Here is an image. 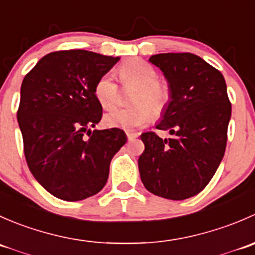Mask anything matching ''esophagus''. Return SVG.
I'll return each instance as SVG.
<instances>
[{
    "mask_svg": "<svg viewBox=\"0 0 255 255\" xmlns=\"http://www.w3.org/2000/svg\"><path fill=\"white\" fill-rule=\"evenodd\" d=\"M138 137V133H132V132H127V138L128 140H133Z\"/></svg>",
    "mask_w": 255,
    "mask_h": 255,
    "instance_id": "esophagus-1",
    "label": "esophagus"
}]
</instances>
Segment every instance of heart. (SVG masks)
<instances>
[{
    "mask_svg": "<svg viewBox=\"0 0 255 255\" xmlns=\"http://www.w3.org/2000/svg\"><path fill=\"white\" fill-rule=\"evenodd\" d=\"M121 82L125 87L133 86L132 109H113L107 112L104 122L107 127L132 130L150 122L165 110L170 99V90L165 82L158 80V71L153 65L140 59L122 64L118 69ZM94 94L104 109H112L118 104V85L112 73H106L95 84Z\"/></svg>",
    "mask_w": 255,
    "mask_h": 255,
    "instance_id": "b5f03b06",
    "label": "heart"
}]
</instances>
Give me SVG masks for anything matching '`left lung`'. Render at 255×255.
Instances as JSON below:
<instances>
[{"instance_id":"1","label":"left lung","mask_w":255,"mask_h":255,"mask_svg":"<svg viewBox=\"0 0 255 255\" xmlns=\"http://www.w3.org/2000/svg\"><path fill=\"white\" fill-rule=\"evenodd\" d=\"M149 61L163 71L170 90L156 129L173 137L140 135V179L156 196L189 199L207 186L225 155L232 112L227 86L221 71L195 54H156Z\"/></svg>"}]
</instances>
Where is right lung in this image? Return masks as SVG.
Returning <instances> with one entry per match:
<instances>
[{
	"label": "right lung",
	"mask_w": 255,
	"mask_h": 255,
	"mask_svg": "<svg viewBox=\"0 0 255 255\" xmlns=\"http://www.w3.org/2000/svg\"><path fill=\"white\" fill-rule=\"evenodd\" d=\"M118 60L81 49L53 51L23 79L17 120L25 160L58 199L80 201L101 191L113 155L127 142L120 128L90 129L102 118L95 84Z\"/></svg>",
	"instance_id": "right-lung-1"
}]
</instances>
